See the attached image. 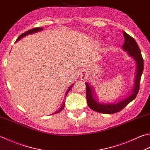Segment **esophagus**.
Here are the masks:
<instances>
[{
  "label": "esophagus",
  "instance_id": "34e87169",
  "mask_svg": "<svg viewBox=\"0 0 150 150\" xmlns=\"http://www.w3.org/2000/svg\"><path fill=\"white\" fill-rule=\"evenodd\" d=\"M81 77L82 79V80H84V79H86V73H85V72H83L81 74Z\"/></svg>",
  "mask_w": 150,
  "mask_h": 150
}]
</instances>
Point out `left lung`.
<instances>
[{
  "label": "left lung",
  "instance_id": "left-lung-1",
  "mask_svg": "<svg viewBox=\"0 0 150 150\" xmlns=\"http://www.w3.org/2000/svg\"><path fill=\"white\" fill-rule=\"evenodd\" d=\"M125 38L124 44L122 49L127 52L128 54L135 60L137 64L136 75L134 79L133 89L130 95L127 98L120 99L113 103H101L96 100L94 98V91L91 88L90 84L86 83V100L87 103L91 109L96 112L103 114H114L122 110L127 105L134 100L139 91L140 82L144 70V60L141 54V51L136 41L133 38L130 36L125 32H123Z\"/></svg>",
  "mask_w": 150,
  "mask_h": 150
}]
</instances>
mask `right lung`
<instances>
[{
  "label": "right lung",
  "instance_id": "obj_1",
  "mask_svg": "<svg viewBox=\"0 0 150 150\" xmlns=\"http://www.w3.org/2000/svg\"><path fill=\"white\" fill-rule=\"evenodd\" d=\"M43 28H32V29H30V30H28V31H26V32H25V33H23V34H22L21 35H20V36L18 37V38H17V40H16V42H18L19 40H21L23 38H24V37H25V36H28V35H29V34H34V33H36V32H40V31H42V30H43ZM73 84H72L71 86H69V88H68V90H67V92H66V94H65V98H66V96H67V93H68V92H69V90H71V88H72V86H73ZM64 106H65V101H64V103H62V107L59 108V109H58V110L57 111V112H56L54 114H57V113H58V112H60V111H62V110L63 109H64Z\"/></svg>",
  "mask_w": 150,
  "mask_h": 150
}]
</instances>
